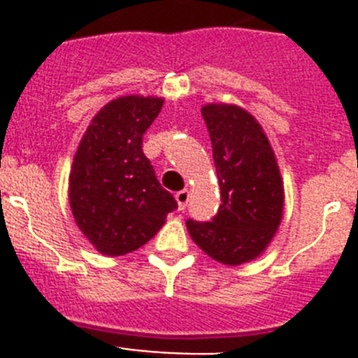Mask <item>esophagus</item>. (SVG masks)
Listing matches in <instances>:
<instances>
[{"label": "esophagus", "instance_id": "34e87169", "mask_svg": "<svg viewBox=\"0 0 358 358\" xmlns=\"http://www.w3.org/2000/svg\"><path fill=\"white\" fill-rule=\"evenodd\" d=\"M188 199H189V192L188 189H181V192H177L176 194V201L179 204V210H185L186 204H188Z\"/></svg>", "mask_w": 358, "mask_h": 358}]
</instances>
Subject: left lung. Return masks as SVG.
<instances>
[{"label":"left lung","instance_id":"8db88e82","mask_svg":"<svg viewBox=\"0 0 358 358\" xmlns=\"http://www.w3.org/2000/svg\"><path fill=\"white\" fill-rule=\"evenodd\" d=\"M201 113L213 147L222 204L210 222L188 218L186 227L213 260L240 265L262 255L280 226V169L267 136L248 110L210 103Z\"/></svg>","mask_w":358,"mask_h":358}]
</instances>
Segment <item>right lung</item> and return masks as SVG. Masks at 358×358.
Listing matches in <instances>:
<instances>
[{
	"instance_id": "obj_1",
	"label": "right lung",
	"mask_w": 358,
	"mask_h": 358,
	"mask_svg": "<svg viewBox=\"0 0 358 358\" xmlns=\"http://www.w3.org/2000/svg\"><path fill=\"white\" fill-rule=\"evenodd\" d=\"M161 107V98H116L94 116L73 159V217L85 238L107 256L145 245L177 210L141 148Z\"/></svg>"
}]
</instances>
